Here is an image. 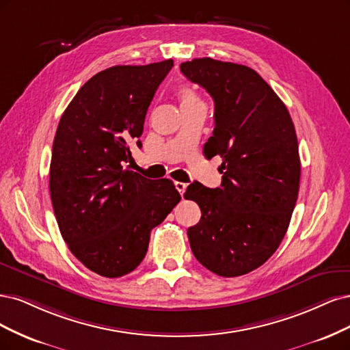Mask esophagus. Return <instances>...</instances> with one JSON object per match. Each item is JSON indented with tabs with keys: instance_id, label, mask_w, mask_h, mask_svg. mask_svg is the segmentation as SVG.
I'll list each match as a JSON object with an SVG mask.
<instances>
[{
	"instance_id": "esophagus-1",
	"label": "esophagus",
	"mask_w": 350,
	"mask_h": 350,
	"mask_svg": "<svg viewBox=\"0 0 350 350\" xmlns=\"http://www.w3.org/2000/svg\"><path fill=\"white\" fill-rule=\"evenodd\" d=\"M174 186H176V189H177L178 193L183 196V193H185V191H186V187H187V185H186V183H182V182H174Z\"/></svg>"
}]
</instances>
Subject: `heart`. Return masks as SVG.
<instances>
[{
  "instance_id": "1",
  "label": "heart",
  "mask_w": 350,
  "mask_h": 350,
  "mask_svg": "<svg viewBox=\"0 0 350 350\" xmlns=\"http://www.w3.org/2000/svg\"><path fill=\"white\" fill-rule=\"evenodd\" d=\"M177 96H178V100H180V105H182V106L195 105V103H199V101H200V98L195 93V90L187 87V85L180 87L177 90Z\"/></svg>"
}]
</instances>
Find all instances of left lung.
I'll return each mask as SVG.
<instances>
[{"label": "left lung", "mask_w": 350, "mask_h": 350, "mask_svg": "<svg viewBox=\"0 0 350 350\" xmlns=\"http://www.w3.org/2000/svg\"><path fill=\"white\" fill-rule=\"evenodd\" d=\"M215 103V128L204 146L221 155V187L191 183L186 199L200 208L187 230L199 263L224 278L262 266L284 240L299 190L298 139L278 94L245 65L199 58L180 65Z\"/></svg>", "instance_id": "8db88e82"}]
</instances>
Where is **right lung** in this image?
Instances as JSON below:
<instances>
[{
	"instance_id": "obj_1",
	"label": "right lung",
	"mask_w": 350,
	"mask_h": 350,
	"mask_svg": "<svg viewBox=\"0 0 350 350\" xmlns=\"http://www.w3.org/2000/svg\"><path fill=\"white\" fill-rule=\"evenodd\" d=\"M173 59L116 65L78 90L55 133L49 190L71 253L105 278L138 267L150 232L180 202L172 180L142 177L123 164L139 137L152 97Z\"/></svg>"
}]
</instances>
